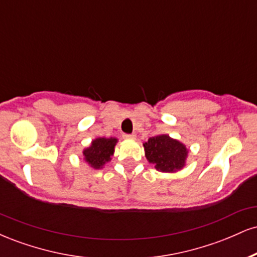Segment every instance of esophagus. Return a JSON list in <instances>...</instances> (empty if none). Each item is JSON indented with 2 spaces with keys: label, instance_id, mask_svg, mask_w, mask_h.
Returning a JSON list of instances; mask_svg holds the SVG:
<instances>
[{
  "label": "esophagus",
  "instance_id": "esophagus-1",
  "mask_svg": "<svg viewBox=\"0 0 257 257\" xmlns=\"http://www.w3.org/2000/svg\"><path fill=\"white\" fill-rule=\"evenodd\" d=\"M137 135L135 134H123V138L124 139H135Z\"/></svg>",
  "mask_w": 257,
  "mask_h": 257
}]
</instances>
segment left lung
I'll use <instances>...</instances> for the list:
<instances>
[{
  "mask_svg": "<svg viewBox=\"0 0 257 257\" xmlns=\"http://www.w3.org/2000/svg\"><path fill=\"white\" fill-rule=\"evenodd\" d=\"M147 161L159 172L174 173L182 169L187 157V149L184 144L174 140L169 135H156L144 144Z\"/></svg>",
  "mask_w": 257,
  "mask_h": 257,
  "instance_id": "obj_1",
  "label": "left lung"
}]
</instances>
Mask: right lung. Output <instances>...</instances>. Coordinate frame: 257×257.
Here are the masks:
<instances>
[{
	"instance_id": "add662e5",
	"label": "right lung",
	"mask_w": 257,
	"mask_h": 257,
	"mask_svg": "<svg viewBox=\"0 0 257 257\" xmlns=\"http://www.w3.org/2000/svg\"><path fill=\"white\" fill-rule=\"evenodd\" d=\"M117 144L116 138H98L91 141V145L83 151L85 162L94 169H100L106 162L111 161L114 146Z\"/></svg>"
}]
</instances>
